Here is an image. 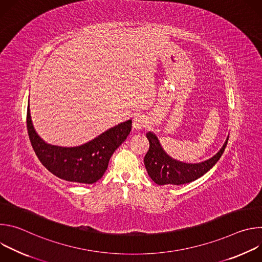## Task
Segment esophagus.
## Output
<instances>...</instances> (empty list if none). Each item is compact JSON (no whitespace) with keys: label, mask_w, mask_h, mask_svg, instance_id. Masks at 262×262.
Masks as SVG:
<instances>
[{"label":"esophagus","mask_w":262,"mask_h":262,"mask_svg":"<svg viewBox=\"0 0 262 262\" xmlns=\"http://www.w3.org/2000/svg\"><path fill=\"white\" fill-rule=\"evenodd\" d=\"M146 123H147V120L143 115H136L133 119V128L140 130L143 127H145Z\"/></svg>","instance_id":"1"}]
</instances>
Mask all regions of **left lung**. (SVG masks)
<instances>
[{
    "instance_id": "obj_1",
    "label": "left lung",
    "mask_w": 262,
    "mask_h": 262,
    "mask_svg": "<svg viewBox=\"0 0 262 262\" xmlns=\"http://www.w3.org/2000/svg\"><path fill=\"white\" fill-rule=\"evenodd\" d=\"M146 137L149 141V149L144 158V165L149 177L160 185L189 183L204 175L220 160L229 139L228 137L220 151L211 159L198 164H188L169 157L154 133H147Z\"/></svg>"
}]
</instances>
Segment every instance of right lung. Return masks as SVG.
Returning <instances> with one entry per match:
<instances>
[{"mask_svg":"<svg viewBox=\"0 0 262 262\" xmlns=\"http://www.w3.org/2000/svg\"><path fill=\"white\" fill-rule=\"evenodd\" d=\"M27 129L37 158L51 173L66 181L91 184L102 177L112 155L127 138L132 120L107 129L81 146L60 147L46 143L37 135L28 106Z\"/></svg>","mask_w":262,"mask_h":262,"instance_id":"right-lung-1","label":"right lung"}]
</instances>
